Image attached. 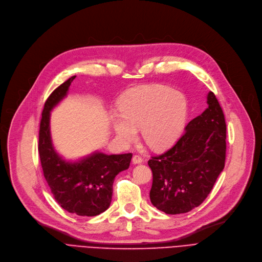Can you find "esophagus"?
<instances>
[{"mask_svg":"<svg viewBox=\"0 0 262 262\" xmlns=\"http://www.w3.org/2000/svg\"><path fill=\"white\" fill-rule=\"evenodd\" d=\"M142 162H143V159H142L141 156L135 155V156L133 157V163H134V164H140V163H142Z\"/></svg>","mask_w":262,"mask_h":262,"instance_id":"34e87169","label":"esophagus"}]
</instances>
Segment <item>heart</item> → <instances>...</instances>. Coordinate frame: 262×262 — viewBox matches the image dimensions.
<instances>
[{
	"instance_id": "1",
	"label": "heart",
	"mask_w": 262,
	"mask_h": 262,
	"mask_svg": "<svg viewBox=\"0 0 262 262\" xmlns=\"http://www.w3.org/2000/svg\"><path fill=\"white\" fill-rule=\"evenodd\" d=\"M112 126L118 139L129 144L138 128L144 142L153 148L171 144L182 130L187 117V102L177 91L163 85L135 87L123 93Z\"/></svg>"
}]
</instances>
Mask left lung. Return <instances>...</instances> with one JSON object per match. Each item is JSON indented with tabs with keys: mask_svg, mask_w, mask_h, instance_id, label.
Instances as JSON below:
<instances>
[{
	"mask_svg": "<svg viewBox=\"0 0 262 262\" xmlns=\"http://www.w3.org/2000/svg\"><path fill=\"white\" fill-rule=\"evenodd\" d=\"M208 107L191 120L184 135L166 153L152 157L149 199L167 214L186 213L208 196L225 166L226 123L213 92Z\"/></svg>",
	"mask_w": 262,
	"mask_h": 262,
	"instance_id": "1",
	"label": "left lung"
}]
</instances>
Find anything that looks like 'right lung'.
Here are the masks:
<instances>
[{
  "label": "right lung",
  "instance_id": "obj_1",
  "mask_svg": "<svg viewBox=\"0 0 262 262\" xmlns=\"http://www.w3.org/2000/svg\"><path fill=\"white\" fill-rule=\"evenodd\" d=\"M75 77L69 78L48 98L40 122L38 152L45 178L56 202L70 213L94 216L108 209L115 177L128 169L133 154L94 152L77 161H67L55 150L50 130L51 112L66 98Z\"/></svg>",
  "mask_w": 262,
  "mask_h": 262
}]
</instances>
